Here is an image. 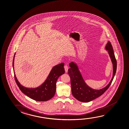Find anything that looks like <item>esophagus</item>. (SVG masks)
Wrapping results in <instances>:
<instances>
[{
	"label": "esophagus",
	"mask_w": 129,
	"mask_h": 129,
	"mask_svg": "<svg viewBox=\"0 0 129 129\" xmlns=\"http://www.w3.org/2000/svg\"><path fill=\"white\" fill-rule=\"evenodd\" d=\"M64 69H65V71L66 72H67V71H68V66L67 65H65L64 66Z\"/></svg>",
	"instance_id": "esophagus-1"
}]
</instances>
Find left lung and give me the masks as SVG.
<instances>
[{
	"instance_id": "obj_1",
	"label": "left lung",
	"mask_w": 129,
	"mask_h": 129,
	"mask_svg": "<svg viewBox=\"0 0 129 129\" xmlns=\"http://www.w3.org/2000/svg\"><path fill=\"white\" fill-rule=\"evenodd\" d=\"M105 48L108 51L109 54L113 63V74L110 83L102 89L94 90L88 86L82 78L76 64L73 62L70 63L71 68L68 69V74L71 79L72 93L74 97L79 101L87 103L93 100L104 93L112 83L116 73L117 61L110 42H108Z\"/></svg>"
}]
</instances>
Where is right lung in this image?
Instances as JSON below:
<instances>
[{
    "label": "right lung",
    "instance_id": "right-lung-1",
    "mask_svg": "<svg viewBox=\"0 0 129 129\" xmlns=\"http://www.w3.org/2000/svg\"><path fill=\"white\" fill-rule=\"evenodd\" d=\"M15 54L13 58V69ZM64 65V63H61L53 67L44 82L37 88H26L21 85L14 72L15 82L21 91L30 99L37 101H48L52 99L55 93L56 82L58 77L65 73Z\"/></svg>",
    "mask_w": 129,
    "mask_h": 129
}]
</instances>
